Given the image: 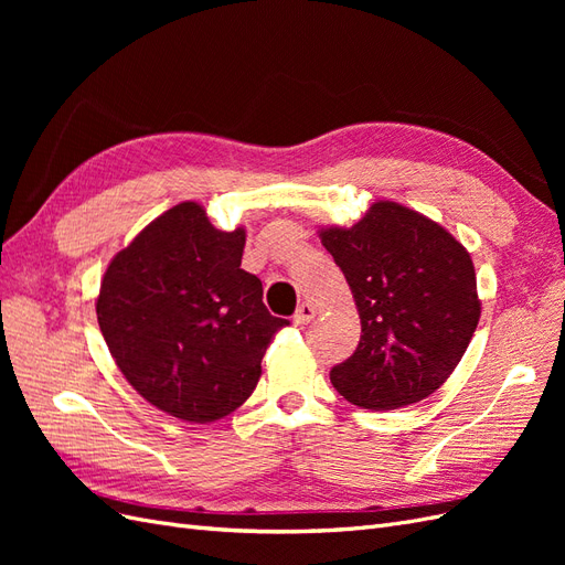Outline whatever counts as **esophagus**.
I'll return each mask as SVG.
<instances>
[{"mask_svg":"<svg viewBox=\"0 0 565 565\" xmlns=\"http://www.w3.org/2000/svg\"><path fill=\"white\" fill-rule=\"evenodd\" d=\"M316 318V309L311 303H299V309L295 313V324H299V328H303V324H309L311 320Z\"/></svg>","mask_w":565,"mask_h":565,"instance_id":"34e87169","label":"esophagus"}]
</instances>
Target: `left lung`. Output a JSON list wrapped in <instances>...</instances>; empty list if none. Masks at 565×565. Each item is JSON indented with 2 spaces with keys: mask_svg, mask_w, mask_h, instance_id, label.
Wrapping results in <instances>:
<instances>
[{
  "mask_svg": "<svg viewBox=\"0 0 565 565\" xmlns=\"http://www.w3.org/2000/svg\"><path fill=\"white\" fill-rule=\"evenodd\" d=\"M320 241L351 287L361 341L330 370L332 386L365 409L424 401L465 355L481 318L469 252L424 214L374 202L351 228Z\"/></svg>",
  "mask_w": 565,
  "mask_h": 565,
  "instance_id": "obj_1",
  "label": "left lung"
}]
</instances>
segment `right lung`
<instances>
[{
    "instance_id": "right-lung-1",
    "label": "right lung",
    "mask_w": 565,
    "mask_h": 565,
    "mask_svg": "<svg viewBox=\"0 0 565 565\" xmlns=\"http://www.w3.org/2000/svg\"><path fill=\"white\" fill-rule=\"evenodd\" d=\"M245 228L210 224L198 202L167 210L113 256L98 328L127 382L162 413L214 422L241 407L289 320L270 316L262 280L241 268Z\"/></svg>"
}]
</instances>
